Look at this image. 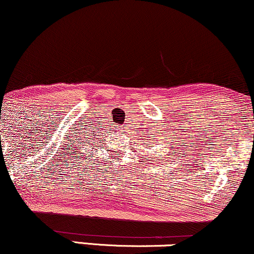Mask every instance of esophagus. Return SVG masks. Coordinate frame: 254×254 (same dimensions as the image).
I'll list each match as a JSON object with an SVG mask.
<instances>
[{
  "instance_id": "1",
  "label": "esophagus",
  "mask_w": 254,
  "mask_h": 254,
  "mask_svg": "<svg viewBox=\"0 0 254 254\" xmlns=\"http://www.w3.org/2000/svg\"><path fill=\"white\" fill-rule=\"evenodd\" d=\"M122 129H124V130H125V129H126V128H125V127H124V128H122Z\"/></svg>"
}]
</instances>
